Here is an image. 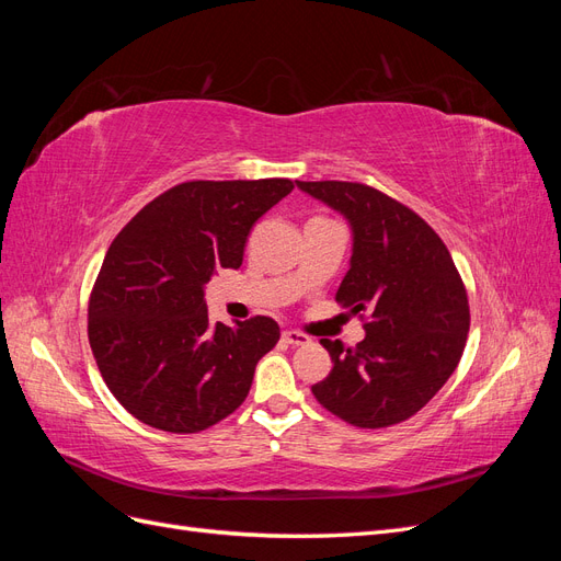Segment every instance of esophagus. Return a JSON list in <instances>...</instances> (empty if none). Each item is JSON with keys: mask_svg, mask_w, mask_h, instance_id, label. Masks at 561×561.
Wrapping results in <instances>:
<instances>
[{"mask_svg": "<svg viewBox=\"0 0 561 561\" xmlns=\"http://www.w3.org/2000/svg\"><path fill=\"white\" fill-rule=\"evenodd\" d=\"M283 339L290 346H304V344H309L311 339L307 336V334H301V332H297V330H283Z\"/></svg>", "mask_w": 561, "mask_h": 561, "instance_id": "esophagus-1", "label": "esophagus"}]
</instances>
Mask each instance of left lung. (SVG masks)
<instances>
[{
  "label": "left lung",
  "instance_id": "left-lung-1",
  "mask_svg": "<svg viewBox=\"0 0 561 561\" xmlns=\"http://www.w3.org/2000/svg\"><path fill=\"white\" fill-rule=\"evenodd\" d=\"M297 186L351 222V268L336 301L365 320L360 344L320 339L334 365L313 396L351 426H396L426 407L461 360L470 330L461 274L426 219L375 186Z\"/></svg>",
  "mask_w": 561,
  "mask_h": 561
}]
</instances>
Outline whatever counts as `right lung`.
I'll return each mask as SVG.
<instances>
[{"instance_id":"obj_1","label":"right lung","mask_w":561,"mask_h":561,"mask_svg":"<svg viewBox=\"0 0 561 561\" xmlns=\"http://www.w3.org/2000/svg\"><path fill=\"white\" fill-rule=\"evenodd\" d=\"M293 190L285 178L182 182L118 231L89 299V342L128 414L182 435L243 404L254 367L280 339L278 322L213 325L203 285L243 264L252 225Z\"/></svg>"}]
</instances>
